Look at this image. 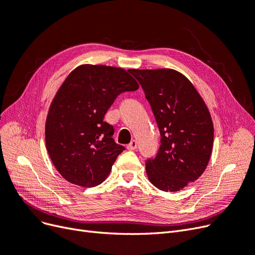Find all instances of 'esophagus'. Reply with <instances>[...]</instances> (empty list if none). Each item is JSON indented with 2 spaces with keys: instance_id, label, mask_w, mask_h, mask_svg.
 Listing matches in <instances>:
<instances>
[{
  "instance_id": "34e87169",
  "label": "esophagus",
  "mask_w": 255,
  "mask_h": 255,
  "mask_svg": "<svg viewBox=\"0 0 255 255\" xmlns=\"http://www.w3.org/2000/svg\"><path fill=\"white\" fill-rule=\"evenodd\" d=\"M136 147H137V142L135 139H132L130 142V144L127 146V149L128 150H135L136 149Z\"/></svg>"
}]
</instances>
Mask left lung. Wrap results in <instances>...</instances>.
<instances>
[{
  "mask_svg": "<svg viewBox=\"0 0 255 255\" xmlns=\"http://www.w3.org/2000/svg\"><path fill=\"white\" fill-rule=\"evenodd\" d=\"M140 84L161 133L156 156L146 161L149 181L159 190L178 191L208 165L213 124L191 82L172 69L128 70Z\"/></svg>",
  "mask_w": 255,
  "mask_h": 255,
  "instance_id": "obj_1",
  "label": "left lung"
}]
</instances>
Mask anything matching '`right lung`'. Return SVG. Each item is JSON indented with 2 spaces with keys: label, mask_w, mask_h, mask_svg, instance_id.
I'll return each mask as SVG.
<instances>
[{
  "label": "right lung",
  "mask_w": 255,
  "mask_h": 255,
  "mask_svg": "<svg viewBox=\"0 0 255 255\" xmlns=\"http://www.w3.org/2000/svg\"><path fill=\"white\" fill-rule=\"evenodd\" d=\"M138 89L122 68L82 65L64 81L46 120V147L61 175L72 184L94 187L109 174L124 146L113 139L104 117L121 93Z\"/></svg>",
  "instance_id": "obj_1"
}]
</instances>
